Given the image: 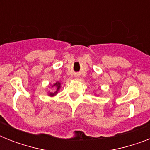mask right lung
<instances>
[{"label": "right lung", "instance_id": "add662e5", "mask_svg": "<svg viewBox=\"0 0 150 150\" xmlns=\"http://www.w3.org/2000/svg\"><path fill=\"white\" fill-rule=\"evenodd\" d=\"M52 87H55V88H56V91L54 92V93H48V94H49V96H54L57 93V92H58V90L60 89V88H61V83H60L59 82H56L55 84H54L53 86H52Z\"/></svg>", "mask_w": 150, "mask_h": 150}]
</instances>
